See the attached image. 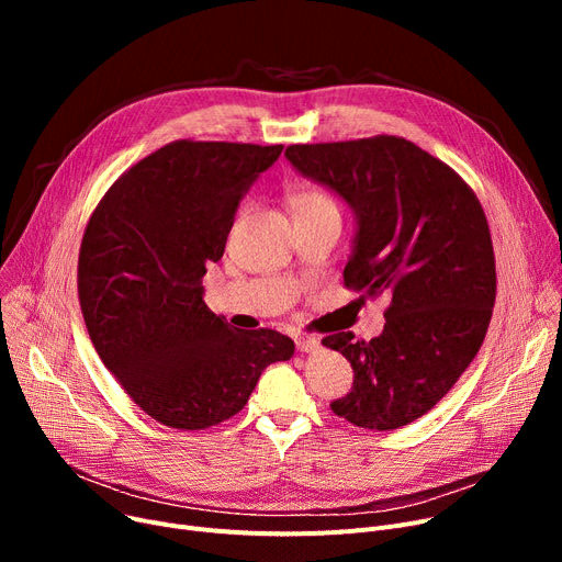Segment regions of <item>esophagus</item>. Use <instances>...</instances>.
I'll list each match as a JSON object with an SVG mask.
<instances>
[{
    "label": "esophagus",
    "mask_w": 562,
    "mask_h": 562,
    "mask_svg": "<svg viewBox=\"0 0 562 562\" xmlns=\"http://www.w3.org/2000/svg\"><path fill=\"white\" fill-rule=\"evenodd\" d=\"M296 346L301 352H316L321 348V339L314 335H303L296 339Z\"/></svg>",
    "instance_id": "esophagus-1"
}]
</instances>
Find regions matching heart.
Masks as SVG:
<instances>
[{
    "instance_id": "heart-1",
    "label": "heart",
    "mask_w": 562,
    "mask_h": 562,
    "mask_svg": "<svg viewBox=\"0 0 562 562\" xmlns=\"http://www.w3.org/2000/svg\"><path fill=\"white\" fill-rule=\"evenodd\" d=\"M293 204H296L299 214H316V212H337V204L333 202L330 195L316 189H305L296 193L293 198Z\"/></svg>"
}]
</instances>
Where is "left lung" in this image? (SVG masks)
Listing matches in <instances>:
<instances>
[{"label":"left lung","instance_id":"1","mask_svg":"<svg viewBox=\"0 0 562 562\" xmlns=\"http://www.w3.org/2000/svg\"><path fill=\"white\" fill-rule=\"evenodd\" d=\"M284 157L356 216L346 286L392 301L371 341L323 339L356 371L330 407L369 430L407 426L449 394L485 339L496 269L483 206L456 170L401 136L291 145Z\"/></svg>","mask_w":562,"mask_h":562}]
</instances>
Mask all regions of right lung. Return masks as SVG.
I'll return each mask as SVG.
<instances>
[{
	"mask_svg": "<svg viewBox=\"0 0 562 562\" xmlns=\"http://www.w3.org/2000/svg\"><path fill=\"white\" fill-rule=\"evenodd\" d=\"M282 145L175 140L130 168L86 225L79 303L104 367L164 426L239 412L261 371L293 356L276 330H234L204 305L244 195Z\"/></svg>",
	"mask_w": 562,
	"mask_h": 562,
	"instance_id": "right-lung-1",
	"label": "right lung"
}]
</instances>
